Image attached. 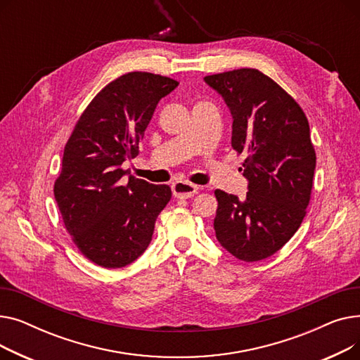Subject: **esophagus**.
Listing matches in <instances>:
<instances>
[{"mask_svg":"<svg viewBox=\"0 0 360 360\" xmlns=\"http://www.w3.org/2000/svg\"><path fill=\"white\" fill-rule=\"evenodd\" d=\"M172 191H174L175 198L186 200V198H191L198 191V186L194 184H190V182L178 181L172 185Z\"/></svg>","mask_w":360,"mask_h":360,"instance_id":"34e87169","label":"esophagus"}]
</instances>
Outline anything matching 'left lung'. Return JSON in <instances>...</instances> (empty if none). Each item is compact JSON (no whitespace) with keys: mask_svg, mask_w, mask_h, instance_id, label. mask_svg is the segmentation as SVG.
I'll return each mask as SVG.
<instances>
[{"mask_svg":"<svg viewBox=\"0 0 360 360\" xmlns=\"http://www.w3.org/2000/svg\"><path fill=\"white\" fill-rule=\"evenodd\" d=\"M204 82L229 106L232 147L247 155V197L214 191L216 238L238 259L269 258L296 233L311 200L316 156L308 118L285 89L255 68Z\"/></svg>","mask_w":360,"mask_h":360,"instance_id":"obj_1","label":"left lung"}]
</instances>
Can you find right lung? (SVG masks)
<instances>
[{"label": "right lung", "mask_w": 360, "mask_h": 360, "mask_svg": "<svg viewBox=\"0 0 360 360\" xmlns=\"http://www.w3.org/2000/svg\"><path fill=\"white\" fill-rule=\"evenodd\" d=\"M178 84L146 71L121 75L93 98L65 144L53 195L75 247L96 266L136 261L172 197L167 185L134 176L124 185L121 165L139 155L156 105Z\"/></svg>", "instance_id": "add662e5"}]
</instances>
